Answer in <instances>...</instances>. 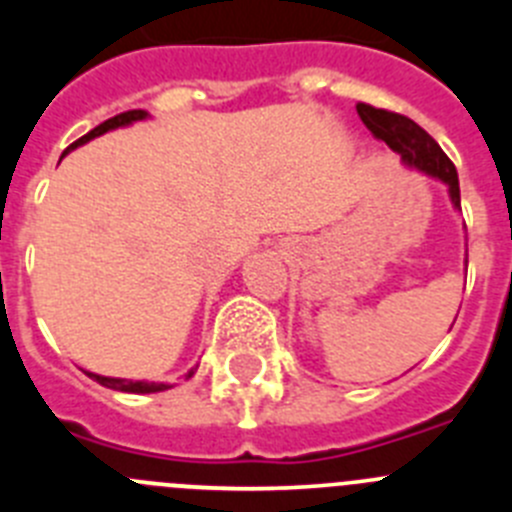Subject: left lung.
<instances>
[{
  "label": "left lung",
  "instance_id": "obj_1",
  "mask_svg": "<svg viewBox=\"0 0 512 512\" xmlns=\"http://www.w3.org/2000/svg\"><path fill=\"white\" fill-rule=\"evenodd\" d=\"M356 112H359L366 128L372 130L374 138L384 140L392 151L400 153L405 164L433 176V179H441L449 187L451 202L459 210L461 197L456 166L451 164V158L441 151V146L420 128L418 122H413L405 115H397V112L377 110V107L364 102L356 104Z\"/></svg>",
  "mask_w": 512,
  "mask_h": 512
}]
</instances>
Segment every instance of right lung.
Returning <instances> with one entry per match:
<instances>
[{"instance_id":"add662e5","label":"right lung","mask_w":512,"mask_h":512,"mask_svg":"<svg viewBox=\"0 0 512 512\" xmlns=\"http://www.w3.org/2000/svg\"><path fill=\"white\" fill-rule=\"evenodd\" d=\"M148 112L146 110H128V112H120V115L110 117V120H104L102 125H97L94 130H89L87 135H81L76 143H71L69 148H66V153L71 151V148L76 146H84V143H89L92 138H97V135L107 133V130H115V128H125V125H130V122H138V120H146ZM197 372V369H189L187 377H192V374ZM89 377L94 379V382H99L102 387H110V390H117V392H133V395H151V392H164L169 390V384L164 382H133V379H115V377H102V374H92L87 372Z\"/></svg>"}]
</instances>
